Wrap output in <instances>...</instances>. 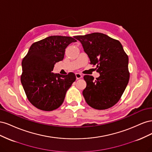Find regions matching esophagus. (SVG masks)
I'll return each mask as SVG.
<instances>
[{
  "instance_id": "esophagus-1",
  "label": "esophagus",
  "mask_w": 152,
  "mask_h": 152,
  "mask_svg": "<svg viewBox=\"0 0 152 152\" xmlns=\"http://www.w3.org/2000/svg\"><path fill=\"white\" fill-rule=\"evenodd\" d=\"M75 77H76V79H77V80H78V79H81V78L82 77V75L80 74V73H75Z\"/></svg>"
}]
</instances>
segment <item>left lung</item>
<instances>
[{"instance_id":"left-lung-1","label":"left lung","mask_w":152,"mask_h":152,"mask_svg":"<svg viewBox=\"0 0 152 152\" xmlns=\"http://www.w3.org/2000/svg\"><path fill=\"white\" fill-rule=\"evenodd\" d=\"M74 37L81 42L90 64L96 65L99 77L86 75L82 92L86 103L96 110L112 107L120 100L129 80V58L118 40L102 33Z\"/></svg>"}]
</instances>
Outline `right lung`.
Listing matches in <instances>:
<instances>
[{
  "mask_svg": "<svg viewBox=\"0 0 152 152\" xmlns=\"http://www.w3.org/2000/svg\"><path fill=\"white\" fill-rule=\"evenodd\" d=\"M77 40L54 35L32 44L22 60L21 82L29 102L43 111H52L63 103L67 90L76 80L73 72L63 75L52 72L63 60L65 49Z\"/></svg>",
  "mask_w": 152,
  "mask_h": 152,
  "instance_id": "right-lung-1",
  "label": "right lung"
}]
</instances>
